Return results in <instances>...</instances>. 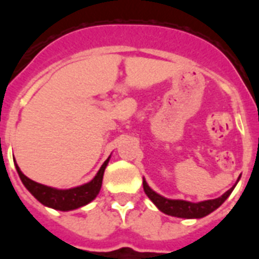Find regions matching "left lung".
<instances>
[{"mask_svg":"<svg viewBox=\"0 0 259 259\" xmlns=\"http://www.w3.org/2000/svg\"><path fill=\"white\" fill-rule=\"evenodd\" d=\"M240 179V178H239ZM239 182V180H237ZM236 182V184H237ZM236 184L233 185L232 188L228 189L224 194H222L221 197L214 198V200H206L201 201V202H191V201L184 200H171V198H166L161 194H158L157 192L153 191L150 188L145 179H143L144 191L148 197L152 200L158 209L162 212L171 217H178V218H185V219H200L209 215L214 210L218 209L224 201L227 200L228 196L232 193L233 188L236 187Z\"/></svg>","mask_w":259,"mask_h":259,"instance_id":"8db88e82","label":"left lung"}]
</instances>
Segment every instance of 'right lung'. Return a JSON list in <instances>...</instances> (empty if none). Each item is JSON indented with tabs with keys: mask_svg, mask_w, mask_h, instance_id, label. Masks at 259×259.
Here are the masks:
<instances>
[{
	"mask_svg": "<svg viewBox=\"0 0 259 259\" xmlns=\"http://www.w3.org/2000/svg\"><path fill=\"white\" fill-rule=\"evenodd\" d=\"M109 161L110 157L104 162L101 168L98 170V172L96 174V176L91 180V182L70 189L52 188V187H48V185L33 182V180L27 178V176L20 171L17 162H15V168H17L18 175H19L23 185L28 189L29 193H31L38 202L42 203L44 206L52 207V209L54 210L70 211V210H75L84 206V205H87V203H89L91 201H93L97 197V194L100 193V189H101L105 168H106Z\"/></svg>",
	"mask_w": 259,
	"mask_h": 259,
	"instance_id": "obj_1",
	"label": "right lung"
}]
</instances>
